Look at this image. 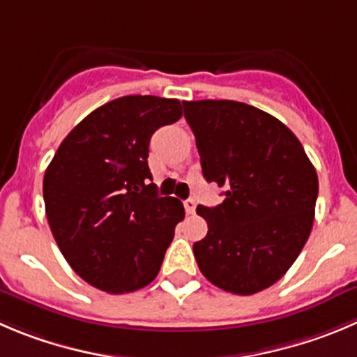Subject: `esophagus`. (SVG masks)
<instances>
[{
    "mask_svg": "<svg viewBox=\"0 0 357 357\" xmlns=\"http://www.w3.org/2000/svg\"><path fill=\"white\" fill-rule=\"evenodd\" d=\"M184 208H185V212L188 213H195V210H196V202L192 198H188L184 202Z\"/></svg>",
    "mask_w": 357,
    "mask_h": 357,
    "instance_id": "obj_1",
    "label": "esophagus"
}]
</instances>
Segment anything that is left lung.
Returning a JSON list of instances; mask_svg holds the SVG:
<instances>
[{"instance_id": "8db88e82", "label": "left lung", "mask_w": 357, "mask_h": 357, "mask_svg": "<svg viewBox=\"0 0 357 357\" xmlns=\"http://www.w3.org/2000/svg\"><path fill=\"white\" fill-rule=\"evenodd\" d=\"M203 176L224 189L198 205L208 233L192 245L206 280L233 294L273 286L312 231L319 181L293 131L273 115L229 100L184 101Z\"/></svg>"}]
</instances>
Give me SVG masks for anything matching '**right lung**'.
I'll return each mask as SVG.
<instances>
[{
  "label": "right lung",
  "instance_id": "obj_1",
  "mask_svg": "<svg viewBox=\"0 0 357 357\" xmlns=\"http://www.w3.org/2000/svg\"><path fill=\"white\" fill-rule=\"evenodd\" d=\"M182 117L178 100L122 96L91 112L61 142L43 176L50 231L75 273L110 294L131 293L159 273L181 199L158 195L149 142Z\"/></svg>",
  "mask_w": 357,
  "mask_h": 357
}]
</instances>
